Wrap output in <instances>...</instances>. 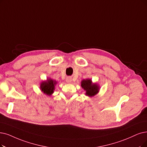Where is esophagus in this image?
Here are the masks:
<instances>
[{
    "mask_svg": "<svg viewBox=\"0 0 147 147\" xmlns=\"http://www.w3.org/2000/svg\"><path fill=\"white\" fill-rule=\"evenodd\" d=\"M66 81L67 83H70L72 82V78L70 77H68L66 78Z\"/></svg>",
    "mask_w": 147,
    "mask_h": 147,
    "instance_id": "1",
    "label": "esophagus"
}]
</instances>
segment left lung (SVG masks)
<instances>
[{
	"mask_svg": "<svg viewBox=\"0 0 147 147\" xmlns=\"http://www.w3.org/2000/svg\"><path fill=\"white\" fill-rule=\"evenodd\" d=\"M81 86L86 91V95L89 97L95 96L99 90V86L96 83H93L90 79L82 80Z\"/></svg>",
	"mask_w": 147,
	"mask_h": 147,
	"instance_id": "obj_1",
	"label": "left lung"
}]
</instances>
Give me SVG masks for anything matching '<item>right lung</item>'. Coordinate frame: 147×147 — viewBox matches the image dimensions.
Masks as SVG:
<instances>
[{
	"instance_id": "add662e5",
	"label": "right lung",
	"mask_w": 147,
	"mask_h": 147,
	"mask_svg": "<svg viewBox=\"0 0 147 147\" xmlns=\"http://www.w3.org/2000/svg\"><path fill=\"white\" fill-rule=\"evenodd\" d=\"M57 82L51 78H47L46 81L42 82L40 84V89L45 94L51 96L54 93L55 86Z\"/></svg>"
}]
</instances>
